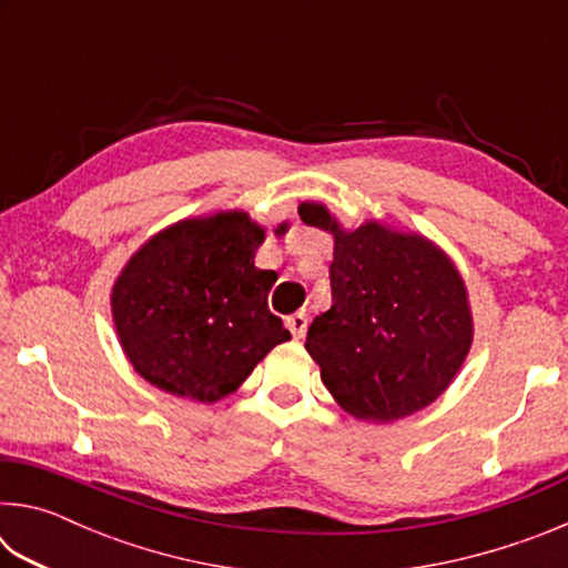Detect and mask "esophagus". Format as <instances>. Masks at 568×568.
Returning a JSON list of instances; mask_svg holds the SVG:
<instances>
[{
    "label": "esophagus",
    "instance_id": "34e87169",
    "mask_svg": "<svg viewBox=\"0 0 568 568\" xmlns=\"http://www.w3.org/2000/svg\"><path fill=\"white\" fill-rule=\"evenodd\" d=\"M287 331H291L295 338H303L305 331H307V315L303 311L293 313L291 318H287Z\"/></svg>",
    "mask_w": 568,
    "mask_h": 568
}]
</instances>
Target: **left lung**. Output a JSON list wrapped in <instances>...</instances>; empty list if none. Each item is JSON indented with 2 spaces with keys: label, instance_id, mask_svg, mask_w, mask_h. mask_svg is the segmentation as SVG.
Segmentation results:
<instances>
[{
  "label": "left lung",
  "instance_id": "obj_1",
  "mask_svg": "<svg viewBox=\"0 0 568 568\" xmlns=\"http://www.w3.org/2000/svg\"><path fill=\"white\" fill-rule=\"evenodd\" d=\"M331 230V311L311 323L305 348L333 398L363 420H398L426 408L466 361L470 323L464 281L420 235L378 223L345 233L328 210L297 207Z\"/></svg>",
  "mask_w": 568,
  "mask_h": 568
}]
</instances>
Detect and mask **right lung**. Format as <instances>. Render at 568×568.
I'll return each mask as SVG.
<instances>
[{"instance_id": "obj_1", "label": "right lung", "mask_w": 568, "mask_h": 568, "mask_svg": "<svg viewBox=\"0 0 568 568\" xmlns=\"http://www.w3.org/2000/svg\"><path fill=\"white\" fill-rule=\"evenodd\" d=\"M263 240L265 230L245 213H217L182 220L132 255L112 287V315L142 378L215 403L291 341L267 307L277 275L255 267Z\"/></svg>"}]
</instances>
